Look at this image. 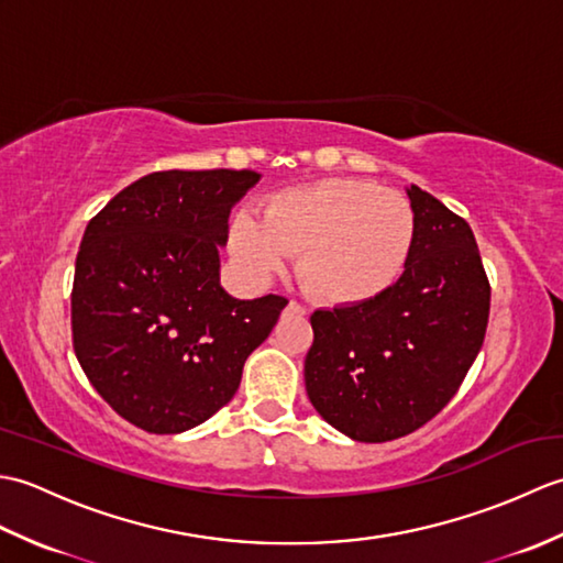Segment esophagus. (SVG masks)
<instances>
[{"label": "esophagus", "mask_w": 563, "mask_h": 563, "mask_svg": "<svg viewBox=\"0 0 563 563\" xmlns=\"http://www.w3.org/2000/svg\"><path fill=\"white\" fill-rule=\"evenodd\" d=\"M288 309H290V312H297V314H305V307H302L300 302H295V300H290Z\"/></svg>", "instance_id": "34e87169"}]
</instances>
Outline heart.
Returning a JSON list of instances; mask_svg holds the SVG:
<instances>
[{
  "label": "heart",
  "mask_w": 563,
  "mask_h": 563,
  "mask_svg": "<svg viewBox=\"0 0 563 563\" xmlns=\"http://www.w3.org/2000/svg\"><path fill=\"white\" fill-rule=\"evenodd\" d=\"M416 242V212L397 190L363 178H321L283 190L261 222L239 212L230 249L251 278L266 280L297 254V280L327 305H357L399 280Z\"/></svg>",
  "instance_id": "obj_1"
}]
</instances>
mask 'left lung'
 Segmentation results:
<instances>
[{
	"instance_id": "8db88e82",
	"label": "left lung",
	"mask_w": 563,
	"mask_h": 563,
	"mask_svg": "<svg viewBox=\"0 0 563 563\" xmlns=\"http://www.w3.org/2000/svg\"><path fill=\"white\" fill-rule=\"evenodd\" d=\"M406 194L416 242L401 278L373 300L309 317V401L361 442L404 438L445 409L482 351L492 309L472 227L418 186Z\"/></svg>"
}]
</instances>
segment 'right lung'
I'll list each match as a JSON object with an SVG mask.
<instances>
[{
  "label": "right lung",
  "instance_id": "right-lung-1",
  "mask_svg": "<svg viewBox=\"0 0 563 563\" xmlns=\"http://www.w3.org/2000/svg\"><path fill=\"white\" fill-rule=\"evenodd\" d=\"M256 172H154L84 232L71 285V349L91 387L147 433H184L239 389L251 351L288 297L234 300L218 249Z\"/></svg>",
  "mask_w": 563,
  "mask_h": 563
}]
</instances>
